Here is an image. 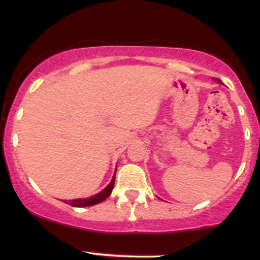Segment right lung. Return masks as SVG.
I'll use <instances>...</instances> for the list:
<instances>
[{
    "instance_id": "1",
    "label": "right lung",
    "mask_w": 260,
    "mask_h": 260,
    "mask_svg": "<svg viewBox=\"0 0 260 260\" xmlns=\"http://www.w3.org/2000/svg\"><path fill=\"white\" fill-rule=\"evenodd\" d=\"M114 179H115V175L113 176V179H112L111 183H109L103 191H101V192L96 193V195L91 196V198L77 199V200L64 201V203L69 204V205L72 206H75V208H85V206H91V205H95V204L102 203V201L106 200L107 198H109V195L112 193V190H113V186H114Z\"/></svg>"
}]
</instances>
